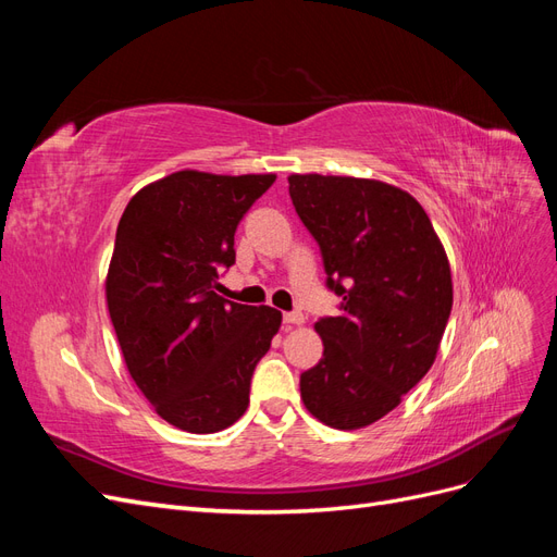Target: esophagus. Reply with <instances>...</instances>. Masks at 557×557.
<instances>
[{
  "instance_id": "esophagus-1",
  "label": "esophagus",
  "mask_w": 557,
  "mask_h": 557,
  "mask_svg": "<svg viewBox=\"0 0 557 557\" xmlns=\"http://www.w3.org/2000/svg\"><path fill=\"white\" fill-rule=\"evenodd\" d=\"M283 323L285 325H301V323H305V315H301L299 311H285L283 313Z\"/></svg>"
}]
</instances>
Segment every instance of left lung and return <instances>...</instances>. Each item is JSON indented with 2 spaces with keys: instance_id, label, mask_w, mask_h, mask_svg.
Wrapping results in <instances>:
<instances>
[{
  "instance_id": "8db88e82",
  "label": "left lung",
  "mask_w": 557,
  "mask_h": 557,
  "mask_svg": "<svg viewBox=\"0 0 557 557\" xmlns=\"http://www.w3.org/2000/svg\"><path fill=\"white\" fill-rule=\"evenodd\" d=\"M290 199L342 297L315 323L323 358L299 376L320 423L358 430L391 413L436 358L450 307V267L428 213L395 185L293 174Z\"/></svg>"
}]
</instances>
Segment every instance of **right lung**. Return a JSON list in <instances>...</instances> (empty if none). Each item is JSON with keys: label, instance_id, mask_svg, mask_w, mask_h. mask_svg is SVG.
<instances>
[{"label": "right lung", "instance_id": "1", "mask_svg": "<svg viewBox=\"0 0 557 557\" xmlns=\"http://www.w3.org/2000/svg\"><path fill=\"white\" fill-rule=\"evenodd\" d=\"M274 174L176 172L129 199L107 276L111 323L134 383L160 418L211 434L248 407L281 311L215 295L234 232Z\"/></svg>", "mask_w": 557, "mask_h": 557}]
</instances>
